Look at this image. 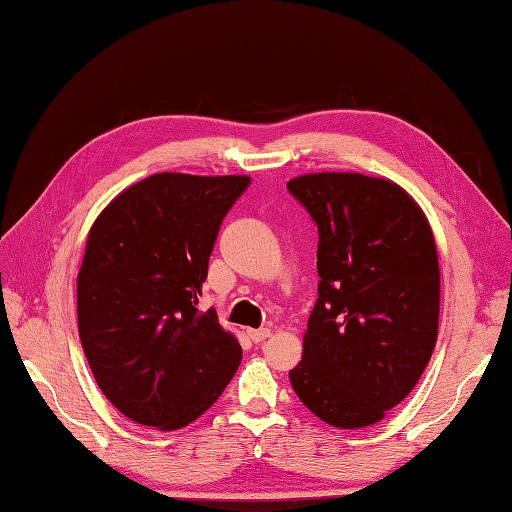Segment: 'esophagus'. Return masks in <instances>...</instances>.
Wrapping results in <instances>:
<instances>
[{
	"label": "esophagus",
	"instance_id": "obj_1",
	"mask_svg": "<svg viewBox=\"0 0 512 512\" xmlns=\"http://www.w3.org/2000/svg\"><path fill=\"white\" fill-rule=\"evenodd\" d=\"M248 336H250V341H253V343H262V341H266L268 336H270V330H268V328L248 330Z\"/></svg>",
	"mask_w": 512,
	"mask_h": 512
}]
</instances>
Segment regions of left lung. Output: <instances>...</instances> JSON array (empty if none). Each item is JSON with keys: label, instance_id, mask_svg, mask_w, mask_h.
<instances>
[{"label": "left lung", "instance_id": "obj_1", "mask_svg": "<svg viewBox=\"0 0 512 512\" xmlns=\"http://www.w3.org/2000/svg\"><path fill=\"white\" fill-rule=\"evenodd\" d=\"M288 191L319 226L321 277L290 385L323 422L363 429L409 396L436 347V239L418 202L385 178L306 173Z\"/></svg>", "mask_w": 512, "mask_h": 512}]
</instances>
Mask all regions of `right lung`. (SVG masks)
<instances>
[{
  "label": "right lung",
  "instance_id": "right-lung-1",
  "mask_svg": "<svg viewBox=\"0 0 512 512\" xmlns=\"http://www.w3.org/2000/svg\"><path fill=\"white\" fill-rule=\"evenodd\" d=\"M248 184L154 173L92 224L76 279L79 336L96 385L129 420L187 427L235 376L242 347L198 297L224 215Z\"/></svg>",
  "mask_w": 512,
  "mask_h": 512
}]
</instances>
